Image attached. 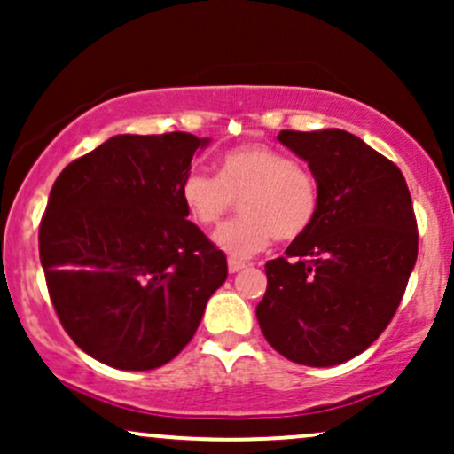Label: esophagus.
I'll list each match as a JSON object with an SVG mask.
<instances>
[{
    "label": "esophagus",
    "mask_w": 454,
    "mask_h": 454,
    "mask_svg": "<svg viewBox=\"0 0 454 454\" xmlns=\"http://www.w3.org/2000/svg\"><path fill=\"white\" fill-rule=\"evenodd\" d=\"M241 269H245V262H241V260H228V270H231V273H239Z\"/></svg>",
    "instance_id": "esophagus-1"
}]
</instances>
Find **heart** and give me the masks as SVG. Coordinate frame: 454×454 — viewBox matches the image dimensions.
Listing matches in <instances>:
<instances>
[{
    "instance_id": "1",
    "label": "heart",
    "mask_w": 454,
    "mask_h": 454,
    "mask_svg": "<svg viewBox=\"0 0 454 454\" xmlns=\"http://www.w3.org/2000/svg\"><path fill=\"white\" fill-rule=\"evenodd\" d=\"M181 202L198 226L213 228L239 200V220L215 234V245L239 260L278 241H294L309 231L320 209L316 176L284 151L252 143L217 160L215 176L190 173L181 181Z\"/></svg>"
}]
</instances>
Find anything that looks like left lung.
Here are the masks:
<instances>
[{"instance_id": "1", "label": "left lung", "mask_w": 454, "mask_h": 454, "mask_svg": "<svg viewBox=\"0 0 454 454\" xmlns=\"http://www.w3.org/2000/svg\"><path fill=\"white\" fill-rule=\"evenodd\" d=\"M278 140L307 161L320 209L288 258L264 267L258 325L288 361L333 367L393 320L419 256L414 207L397 166L346 129H281Z\"/></svg>"}]
</instances>
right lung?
Wrapping results in <instances>:
<instances>
[{
    "label": "right lung",
    "instance_id": "right-lung-1",
    "mask_svg": "<svg viewBox=\"0 0 454 454\" xmlns=\"http://www.w3.org/2000/svg\"><path fill=\"white\" fill-rule=\"evenodd\" d=\"M207 145L187 132L119 134L51 190L38 234L51 301L72 341L108 367L173 361L226 281V256L179 196Z\"/></svg>",
    "mask_w": 454,
    "mask_h": 454
}]
</instances>
